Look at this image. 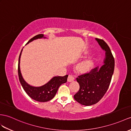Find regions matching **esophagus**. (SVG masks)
I'll list each match as a JSON object with an SVG mask.
<instances>
[{
	"label": "esophagus",
	"mask_w": 131,
	"mask_h": 131,
	"mask_svg": "<svg viewBox=\"0 0 131 131\" xmlns=\"http://www.w3.org/2000/svg\"><path fill=\"white\" fill-rule=\"evenodd\" d=\"M68 82H72V81H73L74 80V77H73L72 75H71V74H69V75H68Z\"/></svg>",
	"instance_id": "34e87169"
}]
</instances>
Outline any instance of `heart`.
I'll return each instance as SVG.
<instances>
[{"instance_id": "heart-1", "label": "heart", "mask_w": 131, "mask_h": 131, "mask_svg": "<svg viewBox=\"0 0 131 131\" xmlns=\"http://www.w3.org/2000/svg\"><path fill=\"white\" fill-rule=\"evenodd\" d=\"M93 65V60L92 58H88L78 63L77 69L79 72L84 73L90 71Z\"/></svg>"}]
</instances>
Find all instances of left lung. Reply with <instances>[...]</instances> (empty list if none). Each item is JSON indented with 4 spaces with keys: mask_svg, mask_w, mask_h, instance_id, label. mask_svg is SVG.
Listing matches in <instances>:
<instances>
[{
    "mask_svg": "<svg viewBox=\"0 0 131 131\" xmlns=\"http://www.w3.org/2000/svg\"><path fill=\"white\" fill-rule=\"evenodd\" d=\"M95 40L106 51L104 64L77 78L80 87L74 95L76 101L87 106L97 103L104 96L110 86L114 69V59L109 46L103 39L95 38Z\"/></svg>",
    "mask_w": 131,
    "mask_h": 131,
    "instance_id": "obj_1",
    "label": "left lung"
}]
</instances>
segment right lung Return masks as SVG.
<instances>
[{
	"label": "right lung",
	"instance_id": "obj_1",
	"mask_svg": "<svg viewBox=\"0 0 131 131\" xmlns=\"http://www.w3.org/2000/svg\"><path fill=\"white\" fill-rule=\"evenodd\" d=\"M46 38V37H44V35L42 34H38L29 40L27 44H28L34 40L40 39V38ZM22 50H23V49H21L19 57L18 70L19 79L20 84L23 87L24 90L29 96L35 101L41 102H45L51 100L55 96L59 86L67 81L68 75H66L63 77H54L46 84L40 86V87H33V86L30 85L24 80L20 72V58Z\"/></svg>",
	"mask_w": 131,
	"mask_h": 131
}]
</instances>
